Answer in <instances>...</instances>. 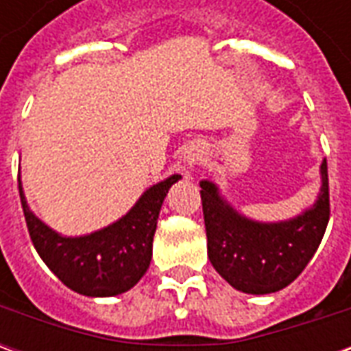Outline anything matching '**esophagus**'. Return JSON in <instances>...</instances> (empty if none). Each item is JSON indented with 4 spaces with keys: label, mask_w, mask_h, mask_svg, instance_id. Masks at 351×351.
<instances>
[{
    "label": "esophagus",
    "mask_w": 351,
    "mask_h": 351,
    "mask_svg": "<svg viewBox=\"0 0 351 351\" xmlns=\"http://www.w3.org/2000/svg\"><path fill=\"white\" fill-rule=\"evenodd\" d=\"M199 160H201V150H197V148H191L190 152H188V156H186V163H188L190 167H193Z\"/></svg>",
    "instance_id": "obj_1"
}]
</instances>
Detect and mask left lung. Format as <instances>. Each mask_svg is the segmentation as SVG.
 I'll list each match as a JSON object with an SVG mask.
<instances>
[{
  "instance_id": "obj_1",
  "label": "left lung",
  "mask_w": 351,
  "mask_h": 351,
  "mask_svg": "<svg viewBox=\"0 0 351 351\" xmlns=\"http://www.w3.org/2000/svg\"><path fill=\"white\" fill-rule=\"evenodd\" d=\"M316 201L282 221L252 220L221 195L218 184L201 180L208 259L228 284L250 295L289 286L308 265L329 221L327 160L319 165Z\"/></svg>"
}]
</instances>
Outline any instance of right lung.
I'll use <instances>...</instances> for the list:
<instances>
[{"label":"right lung","mask_w":351,"mask_h":351,"mask_svg":"<svg viewBox=\"0 0 351 351\" xmlns=\"http://www.w3.org/2000/svg\"><path fill=\"white\" fill-rule=\"evenodd\" d=\"M182 176L154 184L122 218L88 235L67 237L49 228L29 208L19 175V191L27 231L45 265L65 286L86 297L125 293L145 276L163 199Z\"/></svg>","instance_id":"1"}]
</instances>
